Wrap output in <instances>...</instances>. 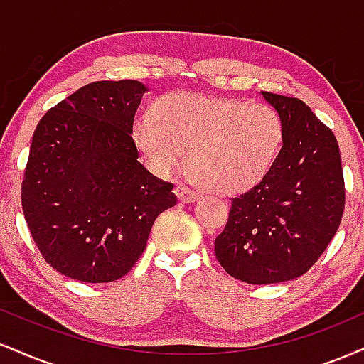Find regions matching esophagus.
I'll return each mask as SVG.
<instances>
[{"mask_svg":"<svg viewBox=\"0 0 364 364\" xmlns=\"http://www.w3.org/2000/svg\"><path fill=\"white\" fill-rule=\"evenodd\" d=\"M174 193H176V196L183 203H193L195 200L198 198V195H196L195 191L191 190V188H188L186 185H178L176 190H174Z\"/></svg>","mask_w":364,"mask_h":364,"instance_id":"esophagus-1","label":"esophagus"}]
</instances>
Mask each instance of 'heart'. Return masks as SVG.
<instances>
[{
  "instance_id": "heart-1",
  "label": "heart",
  "mask_w": 364,
  "mask_h": 364,
  "mask_svg": "<svg viewBox=\"0 0 364 364\" xmlns=\"http://www.w3.org/2000/svg\"><path fill=\"white\" fill-rule=\"evenodd\" d=\"M284 124L267 104L196 92L162 95L135 123L133 140L145 164L168 178L186 164L203 188L240 195L269 174L281 150Z\"/></svg>"
}]
</instances>
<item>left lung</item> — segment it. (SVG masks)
<instances>
[{
  "label": "left lung",
  "instance_id": "left-lung-1",
  "mask_svg": "<svg viewBox=\"0 0 364 364\" xmlns=\"http://www.w3.org/2000/svg\"><path fill=\"white\" fill-rule=\"evenodd\" d=\"M281 116L282 149L269 174L232 198L215 257L248 284L286 282L306 274L344 214L341 152L332 129L303 101L262 92Z\"/></svg>",
  "mask_w": 364,
  "mask_h": 364
}]
</instances>
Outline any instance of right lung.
<instances>
[{
	"label": "right lung",
	"instance_id": "add662e5",
	"mask_svg": "<svg viewBox=\"0 0 364 364\" xmlns=\"http://www.w3.org/2000/svg\"><path fill=\"white\" fill-rule=\"evenodd\" d=\"M147 87L94 82L51 107L32 136L22 208L44 260L66 277L112 282L144 253L174 185L140 164L133 118Z\"/></svg>",
	"mask_w": 364,
	"mask_h": 364
}]
</instances>
